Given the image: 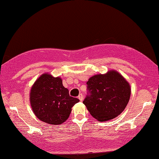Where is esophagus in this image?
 <instances>
[{"label": "esophagus", "instance_id": "esophagus-1", "mask_svg": "<svg viewBox=\"0 0 159 159\" xmlns=\"http://www.w3.org/2000/svg\"><path fill=\"white\" fill-rule=\"evenodd\" d=\"M79 100H80V101H82L83 100H84V96H83V94H82V93L79 94Z\"/></svg>", "mask_w": 159, "mask_h": 159}]
</instances>
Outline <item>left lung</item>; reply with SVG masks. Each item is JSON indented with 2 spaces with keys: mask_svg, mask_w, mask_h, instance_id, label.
Returning a JSON list of instances; mask_svg holds the SVG:
<instances>
[{
  "mask_svg": "<svg viewBox=\"0 0 159 159\" xmlns=\"http://www.w3.org/2000/svg\"><path fill=\"white\" fill-rule=\"evenodd\" d=\"M86 84L87 95L83 103L92 116L99 121L118 116L129 103V84L116 71L93 75Z\"/></svg>",
  "mask_w": 159,
  "mask_h": 159,
  "instance_id": "obj_1",
  "label": "left lung"
}]
</instances>
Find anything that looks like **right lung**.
I'll list each match as a JSON object with an SVG mask.
<instances>
[{"mask_svg": "<svg viewBox=\"0 0 159 159\" xmlns=\"http://www.w3.org/2000/svg\"><path fill=\"white\" fill-rule=\"evenodd\" d=\"M30 101L38 118L53 125L61 124L67 120L71 108L79 99L70 96L60 78L45 73L36 80L31 88Z\"/></svg>", "mask_w": 159, "mask_h": 159, "instance_id": "obj_1", "label": "right lung"}]
</instances>
